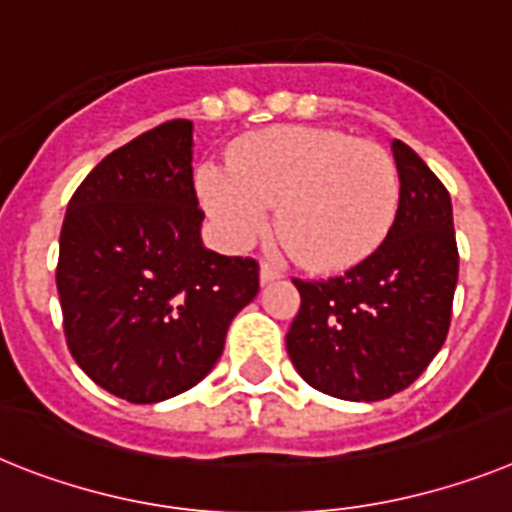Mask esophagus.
Here are the masks:
<instances>
[{"instance_id":"obj_1","label":"esophagus","mask_w":512,"mask_h":512,"mask_svg":"<svg viewBox=\"0 0 512 512\" xmlns=\"http://www.w3.org/2000/svg\"><path fill=\"white\" fill-rule=\"evenodd\" d=\"M278 278H281V268H278L276 263L265 260V263L260 265V281L270 283V281H278Z\"/></svg>"}]
</instances>
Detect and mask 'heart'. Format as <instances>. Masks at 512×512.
<instances>
[{
  "label": "heart",
  "instance_id": "1",
  "mask_svg": "<svg viewBox=\"0 0 512 512\" xmlns=\"http://www.w3.org/2000/svg\"><path fill=\"white\" fill-rule=\"evenodd\" d=\"M197 192L223 242L255 244L278 208L286 247L317 270H343L375 252L398 208L388 150L338 130L283 124L244 137L229 166L205 163Z\"/></svg>",
  "mask_w": 512,
  "mask_h": 512
}]
</instances>
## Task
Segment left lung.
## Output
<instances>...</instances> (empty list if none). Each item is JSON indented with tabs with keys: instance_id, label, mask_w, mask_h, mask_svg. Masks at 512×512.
<instances>
[{
	"instance_id": "left-lung-1",
	"label": "left lung",
	"mask_w": 512,
	"mask_h": 512,
	"mask_svg": "<svg viewBox=\"0 0 512 512\" xmlns=\"http://www.w3.org/2000/svg\"><path fill=\"white\" fill-rule=\"evenodd\" d=\"M393 158L401 195L375 252L341 276L294 278L302 307L286 351L312 388L343 401L401 393L448 338L458 283L450 195L401 140H393Z\"/></svg>"
}]
</instances>
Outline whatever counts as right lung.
<instances>
[{"instance_id": "add662e5", "label": "right lung", "mask_w": 512, "mask_h": 512, "mask_svg": "<svg viewBox=\"0 0 512 512\" xmlns=\"http://www.w3.org/2000/svg\"><path fill=\"white\" fill-rule=\"evenodd\" d=\"M203 218L190 119L109 153L67 205L57 263L64 338L85 375L117 398L158 403L197 385L260 291L257 260L203 247Z\"/></svg>"}]
</instances>
